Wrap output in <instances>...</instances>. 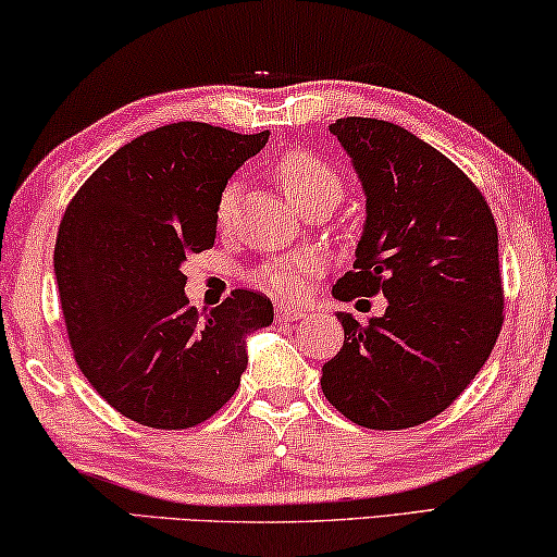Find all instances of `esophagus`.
<instances>
[{"mask_svg": "<svg viewBox=\"0 0 557 557\" xmlns=\"http://www.w3.org/2000/svg\"><path fill=\"white\" fill-rule=\"evenodd\" d=\"M306 313L300 311V308H294V306H278L276 308V321L278 323H294L298 321V318H304Z\"/></svg>", "mask_w": 557, "mask_h": 557, "instance_id": "1", "label": "esophagus"}]
</instances>
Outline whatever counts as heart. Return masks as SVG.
I'll use <instances>...</instances> for the list:
<instances>
[{"instance_id":"1","label":"heart","mask_w":557,"mask_h":557,"mask_svg":"<svg viewBox=\"0 0 557 557\" xmlns=\"http://www.w3.org/2000/svg\"><path fill=\"white\" fill-rule=\"evenodd\" d=\"M276 177L286 195L304 209L318 202L338 205L343 197V182L325 160L308 150H290L276 165ZM236 199H239V185L226 182L216 197L214 219L219 230H226L236 214ZM321 267L318 253H300V257H281L253 273V284L271 290V294L298 298L306 290V278Z\"/></svg>"}]
</instances>
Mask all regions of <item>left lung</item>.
<instances>
[{"label": "left lung", "instance_id": "left-lung-1", "mask_svg": "<svg viewBox=\"0 0 557 557\" xmlns=\"http://www.w3.org/2000/svg\"><path fill=\"white\" fill-rule=\"evenodd\" d=\"M368 219L333 296L387 298L382 318L338 313L345 341L323 364L327 403L368 430H407L444 412L484 368L504 325L496 222L479 187L405 127L338 117Z\"/></svg>", "mask_w": 557, "mask_h": 557}]
</instances>
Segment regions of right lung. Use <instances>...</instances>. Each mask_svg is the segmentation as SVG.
I'll use <instances>...</instances> for the list:
<instances>
[{
    "mask_svg": "<svg viewBox=\"0 0 557 557\" xmlns=\"http://www.w3.org/2000/svg\"><path fill=\"white\" fill-rule=\"evenodd\" d=\"M269 140L209 123L162 125L113 152L61 219L53 271L73 358L108 405L152 430H189L239 389L244 335L271 300L236 288L197 313L182 273L212 249L226 180Z\"/></svg>",
    "mask_w": 557,
    "mask_h": 557,
    "instance_id": "1",
    "label": "right lung"
}]
</instances>
